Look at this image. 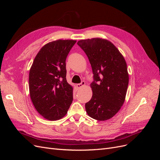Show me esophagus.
I'll return each instance as SVG.
<instances>
[{"instance_id": "esophagus-1", "label": "esophagus", "mask_w": 160, "mask_h": 160, "mask_svg": "<svg viewBox=\"0 0 160 160\" xmlns=\"http://www.w3.org/2000/svg\"><path fill=\"white\" fill-rule=\"evenodd\" d=\"M85 85V81H82L81 83H78V84H77V88H78V89H80V88H83V87H84Z\"/></svg>"}]
</instances>
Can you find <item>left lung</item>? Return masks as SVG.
<instances>
[{
    "label": "left lung",
    "instance_id": "8db88e82",
    "mask_svg": "<svg viewBox=\"0 0 160 160\" xmlns=\"http://www.w3.org/2000/svg\"><path fill=\"white\" fill-rule=\"evenodd\" d=\"M78 45L88 56L95 81L92 98L85 103L89 117L98 121L113 118L124 103L129 83L127 63L112 42L102 38L80 40Z\"/></svg>",
    "mask_w": 160,
    "mask_h": 160
}]
</instances>
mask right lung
Listing matches in <instances>:
<instances>
[{
    "mask_svg": "<svg viewBox=\"0 0 160 160\" xmlns=\"http://www.w3.org/2000/svg\"><path fill=\"white\" fill-rule=\"evenodd\" d=\"M75 40L47 43L38 52L29 71V93L34 107L49 121L62 118L72 101V86L66 79V58Z\"/></svg>",
    "mask_w": 160,
    "mask_h": 160,
    "instance_id": "right-lung-1",
    "label": "right lung"
}]
</instances>
